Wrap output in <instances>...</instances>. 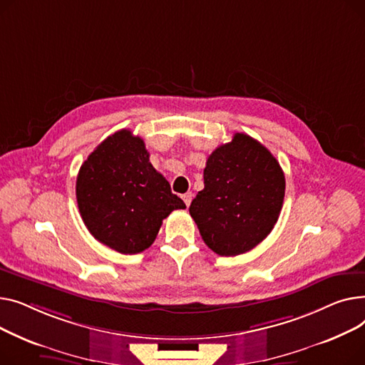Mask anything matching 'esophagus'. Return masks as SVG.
<instances>
[{
  "mask_svg": "<svg viewBox=\"0 0 365 365\" xmlns=\"http://www.w3.org/2000/svg\"><path fill=\"white\" fill-rule=\"evenodd\" d=\"M192 192H185V195L182 196V200H184V203L187 205V206H190V203H191V200H192Z\"/></svg>",
  "mask_w": 365,
  "mask_h": 365,
  "instance_id": "obj_1",
  "label": "esophagus"
}]
</instances>
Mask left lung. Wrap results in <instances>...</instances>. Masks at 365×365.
Here are the masks:
<instances>
[{
	"mask_svg": "<svg viewBox=\"0 0 365 365\" xmlns=\"http://www.w3.org/2000/svg\"><path fill=\"white\" fill-rule=\"evenodd\" d=\"M203 180L188 210L207 247L237 256L258 246L280 217L286 190L283 169L269 150L234 134L207 158Z\"/></svg>",
	"mask_w": 365,
	"mask_h": 365,
	"instance_id": "8db88e82",
	"label": "left lung"
}]
</instances>
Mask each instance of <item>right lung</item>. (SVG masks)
Instances as JSON below:
<instances>
[{"label":"right lung","instance_id":"1","mask_svg":"<svg viewBox=\"0 0 365 365\" xmlns=\"http://www.w3.org/2000/svg\"><path fill=\"white\" fill-rule=\"evenodd\" d=\"M148 158L143 138L120 130L96 147L76 178L83 224L94 239L123 255L152 246L162 221L185 207Z\"/></svg>","mask_w":365,"mask_h":365}]
</instances>
